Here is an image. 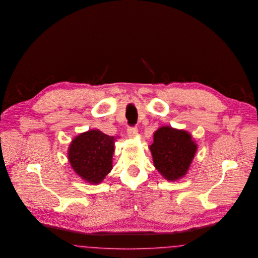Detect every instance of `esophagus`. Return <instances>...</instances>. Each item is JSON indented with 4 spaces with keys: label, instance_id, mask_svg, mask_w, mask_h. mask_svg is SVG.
Listing matches in <instances>:
<instances>
[{
    "label": "esophagus",
    "instance_id": "1",
    "mask_svg": "<svg viewBox=\"0 0 258 258\" xmlns=\"http://www.w3.org/2000/svg\"><path fill=\"white\" fill-rule=\"evenodd\" d=\"M137 134V127L136 126H128L127 127V134L131 137H134Z\"/></svg>",
    "mask_w": 258,
    "mask_h": 258
}]
</instances>
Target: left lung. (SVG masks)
Here are the masks:
<instances>
[{
  "label": "left lung",
  "mask_w": 258,
  "mask_h": 258,
  "mask_svg": "<svg viewBox=\"0 0 258 258\" xmlns=\"http://www.w3.org/2000/svg\"><path fill=\"white\" fill-rule=\"evenodd\" d=\"M149 148L156 170L167 180H176L186 175L198 146L189 133L168 125L155 132Z\"/></svg>",
  "instance_id": "obj_1"
}]
</instances>
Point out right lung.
I'll return each instance as SVG.
<instances>
[{"label": "right lung", "instance_id": "add662e5", "mask_svg": "<svg viewBox=\"0 0 258 258\" xmlns=\"http://www.w3.org/2000/svg\"><path fill=\"white\" fill-rule=\"evenodd\" d=\"M115 137L91 130L76 136L68 149L74 171L85 181L99 184L112 169Z\"/></svg>", "mask_w": 258, "mask_h": 258}]
</instances>
